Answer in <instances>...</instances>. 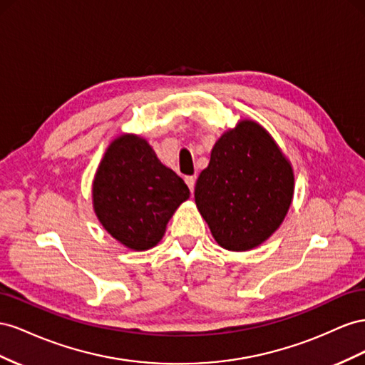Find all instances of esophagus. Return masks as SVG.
Instances as JSON below:
<instances>
[{
  "label": "esophagus",
  "instance_id": "34e87169",
  "mask_svg": "<svg viewBox=\"0 0 365 365\" xmlns=\"http://www.w3.org/2000/svg\"><path fill=\"white\" fill-rule=\"evenodd\" d=\"M185 182H186V185H188L190 191L192 192V191H194V185H195V175H188V177H185Z\"/></svg>",
  "mask_w": 365,
  "mask_h": 365
}]
</instances>
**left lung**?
<instances>
[{"label":"left lung","mask_w":365,"mask_h":365,"mask_svg":"<svg viewBox=\"0 0 365 365\" xmlns=\"http://www.w3.org/2000/svg\"><path fill=\"white\" fill-rule=\"evenodd\" d=\"M294 190L292 163L275 139L258 122L242 119L214 143L194 199L218 246L246 252L281 226Z\"/></svg>","instance_id":"left-lung-1"}]
</instances>
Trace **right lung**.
Masks as SVG:
<instances>
[{"mask_svg":"<svg viewBox=\"0 0 365 365\" xmlns=\"http://www.w3.org/2000/svg\"><path fill=\"white\" fill-rule=\"evenodd\" d=\"M93 210L102 227L131 251H148L162 240L190 190L138 134L113 139L91 185Z\"/></svg>","mask_w":365,"mask_h":365,"instance_id":"right-lung-1","label":"right lung"}]
</instances>
